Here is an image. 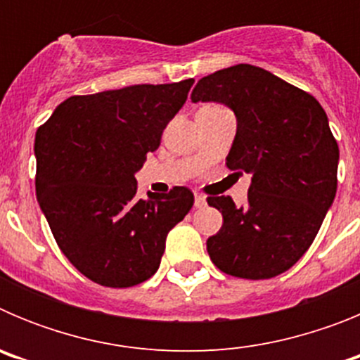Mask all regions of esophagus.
Listing matches in <instances>:
<instances>
[{
	"instance_id": "esophagus-1",
	"label": "esophagus",
	"mask_w": 360,
	"mask_h": 360,
	"mask_svg": "<svg viewBox=\"0 0 360 360\" xmlns=\"http://www.w3.org/2000/svg\"><path fill=\"white\" fill-rule=\"evenodd\" d=\"M207 205V200H205V196L200 195V193H195V207L196 209H202Z\"/></svg>"
}]
</instances>
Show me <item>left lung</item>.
<instances>
[{
  "label": "left lung",
  "mask_w": 360,
  "mask_h": 360,
  "mask_svg": "<svg viewBox=\"0 0 360 360\" xmlns=\"http://www.w3.org/2000/svg\"><path fill=\"white\" fill-rule=\"evenodd\" d=\"M191 101L234 111L227 167L252 174L245 207L231 196L207 198L224 216L209 256L234 278H274L307 252L335 198L339 146L328 117L310 94L252 65L200 79Z\"/></svg>",
  "instance_id": "left-lung-1"
}]
</instances>
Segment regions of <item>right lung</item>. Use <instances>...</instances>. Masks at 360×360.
I'll use <instances>...</instances> for the list:
<instances>
[{"instance_id": "obj_1", "label": "right lung", "mask_w": 360, "mask_h": 360, "mask_svg": "<svg viewBox=\"0 0 360 360\" xmlns=\"http://www.w3.org/2000/svg\"><path fill=\"white\" fill-rule=\"evenodd\" d=\"M193 79L73 95L36 133V196L59 249L91 281L126 288L158 270L187 187L136 198L135 173L160 146Z\"/></svg>"}]
</instances>
